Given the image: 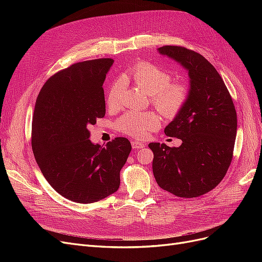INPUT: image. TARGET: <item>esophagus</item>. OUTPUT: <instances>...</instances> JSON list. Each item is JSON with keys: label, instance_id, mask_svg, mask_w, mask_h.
Here are the masks:
<instances>
[{"label": "esophagus", "instance_id": "1", "mask_svg": "<svg viewBox=\"0 0 262 262\" xmlns=\"http://www.w3.org/2000/svg\"><path fill=\"white\" fill-rule=\"evenodd\" d=\"M131 145H132V147H133L134 149L142 148V147L144 146V144L141 143V142H139V141H132V142H131Z\"/></svg>", "mask_w": 262, "mask_h": 262}]
</instances>
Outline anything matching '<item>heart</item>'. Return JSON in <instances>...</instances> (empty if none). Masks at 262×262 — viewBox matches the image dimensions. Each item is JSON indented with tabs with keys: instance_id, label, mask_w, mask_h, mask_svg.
Wrapping results in <instances>:
<instances>
[{
	"instance_id": "1",
	"label": "heart",
	"mask_w": 262,
	"mask_h": 262,
	"mask_svg": "<svg viewBox=\"0 0 262 262\" xmlns=\"http://www.w3.org/2000/svg\"><path fill=\"white\" fill-rule=\"evenodd\" d=\"M121 81L132 83L145 91L150 101L164 117L173 118L186 106L189 98V87L181 81H171L167 70L147 61H139L121 75ZM121 84L114 82L107 92L106 102L109 108H115L120 102ZM161 124V118L154 112H129L120 117L116 126L128 136L143 139L155 131Z\"/></svg>"
}]
</instances>
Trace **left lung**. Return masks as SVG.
<instances>
[{
	"label": "left lung",
	"mask_w": 262,
	"mask_h": 262,
	"mask_svg": "<svg viewBox=\"0 0 262 262\" xmlns=\"http://www.w3.org/2000/svg\"><path fill=\"white\" fill-rule=\"evenodd\" d=\"M162 54L189 71L186 106L166 126L165 134L182 141L179 147L149 143L153 173L162 189L180 198L211 191L226 175L233 160L237 115L227 87L203 55L181 46H163Z\"/></svg>",
	"instance_id": "1"
}]
</instances>
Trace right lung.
Segmentation results:
<instances>
[{
	"instance_id": "right-lung-1",
	"label": "right lung",
	"mask_w": 262,
	"mask_h": 262,
	"mask_svg": "<svg viewBox=\"0 0 262 262\" xmlns=\"http://www.w3.org/2000/svg\"><path fill=\"white\" fill-rule=\"evenodd\" d=\"M114 60L77 62L53 74L39 93L31 123V147L50 186L77 203L116 192L131 152L125 138L93 144L90 126L106 114L102 84Z\"/></svg>"
}]
</instances>
